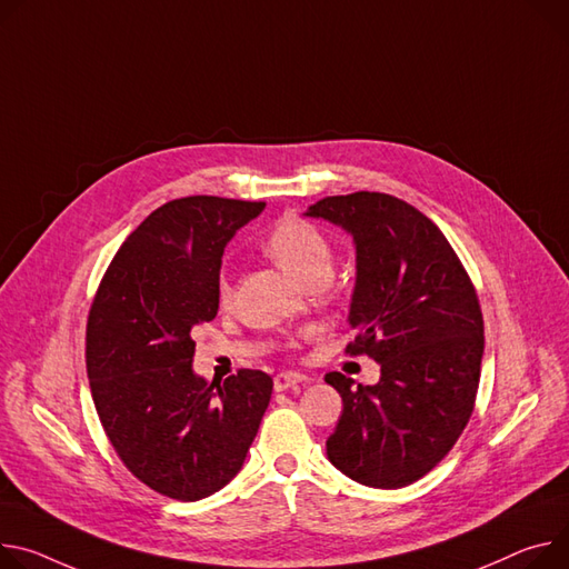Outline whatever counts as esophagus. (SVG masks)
<instances>
[{
    "label": "esophagus",
    "mask_w": 569,
    "mask_h": 569,
    "mask_svg": "<svg viewBox=\"0 0 569 569\" xmlns=\"http://www.w3.org/2000/svg\"><path fill=\"white\" fill-rule=\"evenodd\" d=\"M303 381H306V377L301 372H281V375L274 377V390L283 392V390H290V388H297Z\"/></svg>",
    "instance_id": "34e87169"
}]
</instances>
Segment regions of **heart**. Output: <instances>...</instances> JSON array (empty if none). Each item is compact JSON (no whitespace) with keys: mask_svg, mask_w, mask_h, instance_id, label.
<instances>
[{"mask_svg":"<svg viewBox=\"0 0 569 569\" xmlns=\"http://www.w3.org/2000/svg\"><path fill=\"white\" fill-rule=\"evenodd\" d=\"M266 251L297 281L306 283L318 274H331V247L327 238L299 218H283L266 238ZM220 301H229L231 281L218 279Z\"/></svg>","mask_w":569,"mask_h":569,"instance_id":"obj_1","label":"heart"}]
</instances>
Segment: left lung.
<instances>
[{"label":"left lung","instance_id":"obj_1","mask_svg":"<svg viewBox=\"0 0 569 569\" xmlns=\"http://www.w3.org/2000/svg\"><path fill=\"white\" fill-rule=\"evenodd\" d=\"M303 216L351 236L347 349L381 366L375 386L325 377L342 397L327 456L358 483L403 488L436 468L472 416L483 358L475 286L442 231L392 194L327 197Z\"/></svg>","mask_w":569,"mask_h":569}]
</instances>
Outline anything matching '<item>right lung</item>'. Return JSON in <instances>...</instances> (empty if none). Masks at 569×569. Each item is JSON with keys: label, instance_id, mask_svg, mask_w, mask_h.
Returning a JSON list of instances; mask_svg holds the SVG:
<instances>
[{"label": "right lung", "instance_id": "1", "mask_svg": "<svg viewBox=\"0 0 569 569\" xmlns=\"http://www.w3.org/2000/svg\"><path fill=\"white\" fill-rule=\"evenodd\" d=\"M263 209L209 194L163 203L122 242L90 308L86 366L101 427L142 483L179 501L242 470L272 397L266 372L209 383L192 368V331L220 308L224 247Z\"/></svg>", "mask_w": 569, "mask_h": 569}]
</instances>
